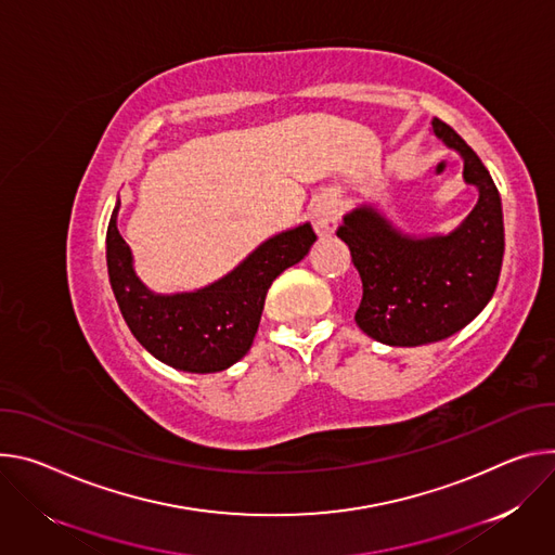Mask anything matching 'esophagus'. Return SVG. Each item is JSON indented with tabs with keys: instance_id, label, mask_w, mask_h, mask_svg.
<instances>
[{
	"instance_id": "esophagus-1",
	"label": "esophagus",
	"mask_w": 555,
	"mask_h": 555,
	"mask_svg": "<svg viewBox=\"0 0 555 555\" xmlns=\"http://www.w3.org/2000/svg\"><path fill=\"white\" fill-rule=\"evenodd\" d=\"M311 220H313V227L320 235L333 233L339 224V211H337L335 198L320 196L311 207Z\"/></svg>"
}]
</instances>
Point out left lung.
I'll return each instance as SVG.
<instances>
[{"instance_id": "left-lung-1", "label": "left lung", "mask_w": 555, "mask_h": 555, "mask_svg": "<svg viewBox=\"0 0 555 555\" xmlns=\"http://www.w3.org/2000/svg\"><path fill=\"white\" fill-rule=\"evenodd\" d=\"M435 134L463 158V180L478 203L450 233L412 235L375 205L344 214L337 235L348 244L363 284L357 326L388 346H425L452 337L485 309L499 284L505 227L501 194L476 152L443 120Z\"/></svg>"}]
</instances>
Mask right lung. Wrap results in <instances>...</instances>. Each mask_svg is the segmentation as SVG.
<instances>
[{
    "instance_id": "add662e5",
    "label": "right lung",
    "mask_w": 555,
    "mask_h": 555,
    "mask_svg": "<svg viewBox=\"0 0 555 555\" xmlns=\"http://www.w3.org/2000/svg\"><path fill=\"white\" fill-rule=\"evenodd\" d=\"M116 201L105 237L107 275L122 320L139 344L182 373H220L249 352L273 280L304 260L318 240L311 222L271 235L220 280L184 293H154L134 271L116 227Z\"/></svg>"
}]
</instances>
